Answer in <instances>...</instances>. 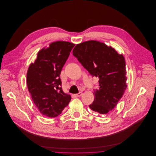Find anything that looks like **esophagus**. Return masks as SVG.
<instances>
[{
	"instance_id": "obj_1",
	"label": "esophagus",
	"mask_w": 156,
	"mask_h": 156,
	"mask_svg": "<svg viewBox=\"0 0 156 156\" xmlns=\"http://www.w3.org/2000/svg\"><path fill=\"white\" fill-rule=\"evenodd\" d=\"M82 95H83V93H82V92H79V93H77V94H76V96L77 97H81Z\"/></svg>"
}]
</instances>
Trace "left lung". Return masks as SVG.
<instances>
[{"label": "left lung", "mask_w": 156, "mask_h": 156, "mask_svg": "<svg viewBox=\"0 0 156 156\" xmlns=\"http://www.w3.org/2000/svg\"><path fill=\"white\" fill-rule=\"evenodd\" d=\"M88 73L99 78V89L90 108L106 114L117 105L127 88L126 63L122 55L104 43L89 41L77 44L73 51Z\"/></svg>", "instance_id": "8db88e82"}]
</instances>
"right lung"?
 I'll return each instance as SVG.
<instances>
[{
  "instance_id": "right-lung-1",
  "label": "right lung",
  "mask_w": 156,
  "mask_h": 156,
  "mask_svg": "<svg viewBox=\"0 0 156 156\" xmlns=\"http://www.w3.org/2000/svg\"><path fill=\"white\" fill-rule=\"evenodd\" d=\"M75 44L57 41L42 48L27 73L31 98L40 112L49 117L59 115L71 100L61 88L60 74Z\"/></svg>"
}]
</instances>
